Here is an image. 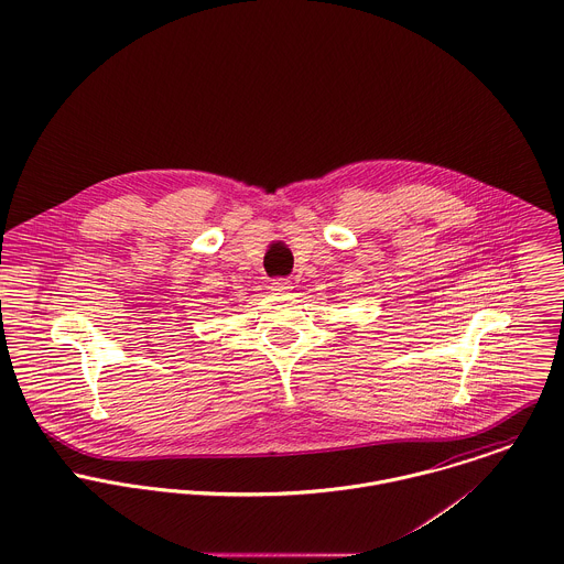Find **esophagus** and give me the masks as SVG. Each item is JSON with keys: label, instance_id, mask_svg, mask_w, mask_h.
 <instances>
[{"label": "esophagus", "instance_id": "obj_1", "mask_svg": "<svg viewBox=\"0 0 564 564\" xmlns=\"http://www.w3.org/2000/svg\"><path fill=\"white\" fill-rule=\"evenodd\" d=\"M292 288H294V285H292L290 279H274V281L270 283V290L276 292V294H285V292H290Z\"/></svg>", "mask_w": 564, "mask_h": 564}]
</instances>
